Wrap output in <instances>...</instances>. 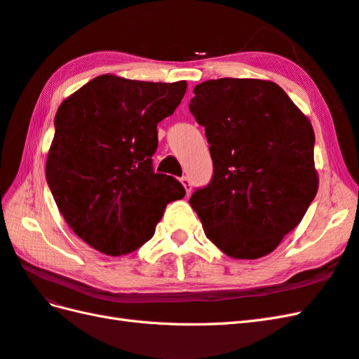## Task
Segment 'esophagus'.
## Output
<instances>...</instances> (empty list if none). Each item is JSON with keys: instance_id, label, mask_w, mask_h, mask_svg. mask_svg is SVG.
Here are the masks:
<instances>
[{"instance_id": "1", "label": "esophagus", "mask_w": 359, "mask_h": 359, "mask_svg": "<svg viewBox=\"0 0 359 359\" xmlns=\"http://www.w3.org/2000/svg\"><path fill=\"white\" fill-rule=\"evenodd\" d=\"M181 184L184 186V189H186V191H187V195H189L190 191H191V182H190L189 177H182V178H181Z\"/></svg>"}]
</instances>
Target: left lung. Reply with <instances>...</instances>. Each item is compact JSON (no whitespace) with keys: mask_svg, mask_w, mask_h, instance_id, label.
Segmentation results:
<instances>
[{"mask_svg":"<svg viewBox=\"0 0 359 359\" xmlns=\"http://www.w3.org/2000/svg\"><path fill=\"white\" fill-rule=\"evenodd\" d=\"M194 93L189 108L205 128L213 178L189 203L226 256L264 257L317 195L311 121L271 81L224 77Z\"/></svg>","mask_w":359,"mask_h":359,"instance_id":"obj_1","label":"left lung"}]
</instances>
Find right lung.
I'll return each mask as SVG.
<instances>
[{
	"label": "right lung",
	"mask_w": 359,
	"mask_h": 359,
	"mask_svg": "<svg viewBox=\"0 0 359 359\" xmlns=\"http://www.w3.org/2000/svg\"><path fill=\"white\" fill-rule=\"evenodd\" d=\"M187 82L102 74L57 108L46 177L59 212L79 238L108 256L149 241L165 205L182 199L178 180L152 169L156 125L184 97Z\"/></svg>",
	"instance_id": "right-lung-1"
}]
</instances>
